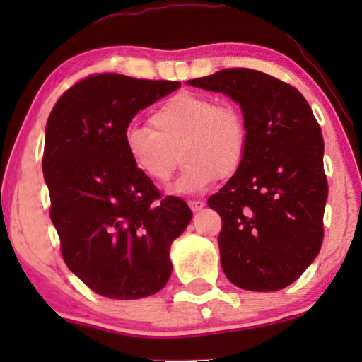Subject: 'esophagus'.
<instances>
[{
  "mask_svg": "<svg viewBox=\"0 0 362 362\" xmlns=\"http://www.w3.org/2000/svg\"><path fill=\"white\" fill-rule=\"evenodd\" d=\"M187 204H189V207H191V211H192V212L201 211L202 207L206 206V204H204V201H199V199H192V201L187 202Z\"/></svg>",
  "mask_w": 362,
  "mask_h": 362,
  "instance_id": "obj_1",
  "label": "esophagus"
}]
</instances>
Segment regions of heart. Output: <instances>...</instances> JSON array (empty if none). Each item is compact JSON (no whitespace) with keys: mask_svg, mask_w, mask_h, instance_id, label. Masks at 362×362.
Instances as JSON below:
<instances>
[{"mask_svg":"<svg viewBox=\"0 0 362 362\" xmlns=\"http://www.w3.org/2000/svg\"><path fill=\"white\" fill-rule=\"evenodd\" d=\"M150 123L153 130L127 128V155L155 182L170 180L181 156L186 165L171 186L176 194L204 191L217 176L229 177L244 163L249 130L239 108L219 105L201 93L180 92L153 112Z\"/></svg>","mask_w":362,"mask_h":362,"instance_id":"obj_1","label":"heart"}]
</instances>
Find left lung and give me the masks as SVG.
Segmentation results:
<instances>
[{"label": "left lung", "mask_w": 362, "mask_h": 362, "mask_svg": "<svg viewBox=\"0 0 362 362\" xmlns=\"http://www.w3.org/2000/svg\"><path fill=\"white\" fill-rule=\"evenodd\" d=\"M187 83L239 103L249 130L244 163L207 201L222 219V270L242 290L285 288L323 242L328 182L318 122L295 87L252 69H224Z\"/></svg>", "instance_id": "left-lung-1"}]
</instances>
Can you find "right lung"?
I'll return each mask as SVG.
<instances>
[{
	"instance_id": "add662e5",
	"label": "right lung",
	"mask_w": 362,
	"mask_h": 362,
	"mask_svg": "<svg viewBox=\"0 0 362 362\" xmlns=\"http://www.w3.org/2000/svg\"><path fill=\"white\" fill-rule=\"evenodd\" d=\"M180 87L100 74L69 88L49 115L42 173L62 257L74 275L107 298L160 291L173 272V240L192 219L180 197L161 199L123 143L138 112Z\"/></svg>"
}]
</instances>
